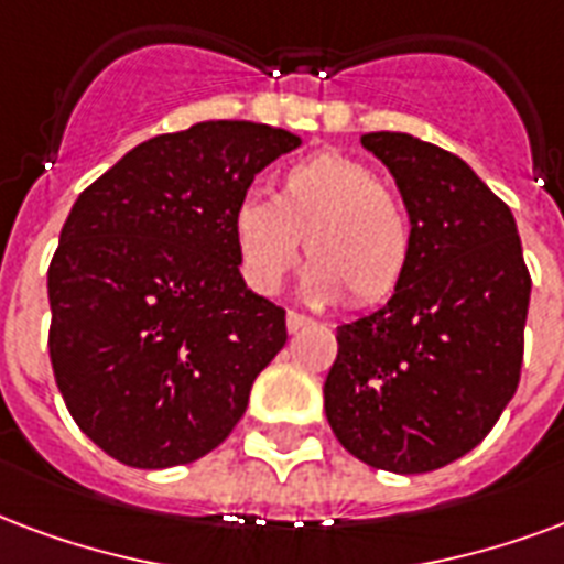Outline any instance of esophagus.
Returning <instances> with one entry per match:
<instances>
[{"label": "esophagus", "mask_w": 564, "mask_h": 564, "mask_svg": "<svg viewBox=\"0 0 564 564\" xmlns=\"http://www.w3.org/2000/svg\"><path fill=\"white\" fill-rule=\"evenodd\" d=\"M311 323H314L311 316L295 314V311H290V314H286V332H290V335H295V332H302V328H307V325H311Z\"/></svg>", "instance_id": "obj_1"}]
</instances>
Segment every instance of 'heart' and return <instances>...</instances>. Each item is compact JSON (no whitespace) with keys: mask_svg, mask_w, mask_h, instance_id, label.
Masks as SVG:
<instances>
[{"mask_svg":"<svg viewBox=\"0 0 564 564\" xmlns=\"http://www.w3.org/2000/svg\"><path fill=\"white\" fill-rule=\"evenodd\" d=\"M245 283L274 295L299 262L311 257L304 293L335 302H382L410 269L412 232L398 194L358 158L319 152L283 170L271 199L245 197L229 220Z\"/></svg>","mask_w":564,"mask_h":564,"instance_id":"1","label":"heart"}]
</instances>
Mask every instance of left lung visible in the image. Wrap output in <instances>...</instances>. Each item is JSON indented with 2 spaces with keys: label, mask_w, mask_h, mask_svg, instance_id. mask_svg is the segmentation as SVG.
<instances>
[{
  "label": "left lung",
  "mask_w": 564,
  "mask_h": 564,
  "mask_svg": "<svg viewBox=\"0 0 564 564\" xmlns=\"http://www.w3.org/2000/svg\"><path fill=\"white\" fill-rule=\"evenodd\" d=\"M410 215L403 281L337 328L325 419L373 469L415 475L473 452L514 398L529 269L511 208L473 166L412 133H365Z\"/></svg>",
  "instance_id": "obj_1"
}]
</instances>
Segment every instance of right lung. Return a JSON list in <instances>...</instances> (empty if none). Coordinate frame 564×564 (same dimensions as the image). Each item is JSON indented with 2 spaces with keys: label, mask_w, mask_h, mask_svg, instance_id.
Returning <instances> with one entry per match:
<instances>
[{
  "label": "right lung",
  "mask_w": 564,
  "mask_h": 564,
  "mask_svg": "<svg viewBox=\"0 0 564 564\" xmlns=\"http://www.w3.org/2000/svg\"><path fill=\"white\" fill-rule=\"evenodd\" d=\"M302 137L197 122L145 140L83 191L47 271L50 361L70 419L133 469L218 448L286 344V314L241 278L229 220Z\"/></svg>",
  "instance_id": "right-lung-1"
}]
</instances>
